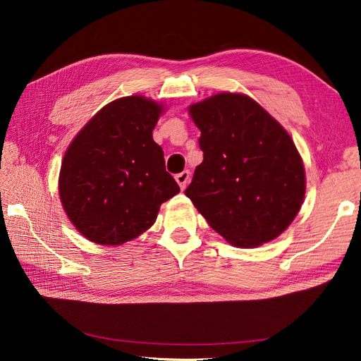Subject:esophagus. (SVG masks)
<instances>
[{"label": "esophagus", "mask_w": 361, "mask_h": 361, "mask_svg": "<svg viewBox=\"0 0 361 361\" xmlns=\"http://www.w3.org/2000/svg\"><path fill=\"white\" fill-rule=\"evenodd\" d=\"M174 178H176V182L179 183L180 190H185V188H187V185L190 183L191 173H190V170H183L182 173H178Z\"/></svg>", "instance_id": "esophagus-1"}]
</instances>
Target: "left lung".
<instances>
[{
    "mask_svg": "<svg viewBox=\"0 0 361 361\" xmlns=\"http://www.w3.org/2000/svg\"><path fill=\"white\" fill-rule=\"evenodd\" d=\"M203 162L187 197L215 232L251 248L277 238L297 216L305 192L292 138L251 97L220 93L190 106Z\"/></svg>",
    "mask_w": 361,
    "mask_h": 361,
    "instance_id": "8db88e82",
    "label": "left lung"
}]
</instances>
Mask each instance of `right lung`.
Returning <instances> with one entry per match:
<instances>
[{
  "mask_svg": "<svg viewBox=\"0 0 361 361\" xmlns=\"http://www.w3.org/2000/svg\"><path fill=\"white\" fill-rule=\"evenodd\" d=\"M162 106L141 96L105 105L71 143L59 190L72 224L89 241L120 245L155 223L180 188L152 138Z\"/></svg>",
  "mask_w": 361,
  "mask_h": 361,
  "instance_id": "obj_1",
  "label": "right lung"
}]
</instances>
